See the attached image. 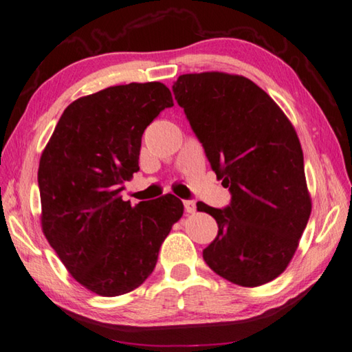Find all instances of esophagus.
Instances as JSON below:
<instances>
[{
  "label": "esophagus",
  "mask_w": 352,
  "mask_h": 352,
  "mask_svg": "<svg viewBox=\"0 0 352 352\" xmlns=\"http://www.w3.org/2000/svg\"><path fill=\"white\" fill-rule=\"evenodd\" d=\"M184 207H186L187 214H193V212L197 210V204H195V201H192V199L184 201Z\"/></svg>",
  "instance_id": "1"
}]
</instances>
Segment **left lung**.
I'll use <instances>...</instances> for the list:
<instances>
[{
    "label": "left lung",
    "mask_w": 352,
    "mask_h": 352,
    "mask_svg": "<svg viewBox=\"0 0 352 352\" xmlns=\"http://www.w3.org/2000/svg\"><path fill=\"white\" fill-rule=\"evenodd\" d=\"M173 94L232 195L224 209L197 204L218 224L204 261L232 284H267L289 267L312 212L296 131L267 91L239 74H182Z\"/></svg>",
    "instance_id": "1"
}]
</instances>
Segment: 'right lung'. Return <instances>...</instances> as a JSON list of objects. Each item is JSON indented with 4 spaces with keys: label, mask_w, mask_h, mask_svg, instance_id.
<instances>
[{
    "label": "right lung",
    "mask_w": 352,
    "mask_h": 352,
    "mask_svg": "<svg viewBox=\"0 0 352 352\" xmlns=\"http://www.w3.org/2000/svg\"><path fill=\"white\" fill-rule=\"evenodd\" d=\"M171 106L162 82L113 85L78 98L63 111L40 157L45 237L68 273L100 296L142 285L184 214L175 195L135 207L120 195L138 171L146 126Z\"/></svg>",
    "instance_id": "1"
}]
</instances>
